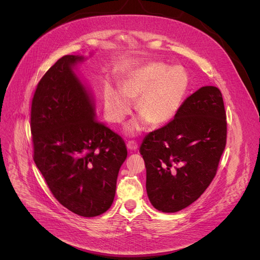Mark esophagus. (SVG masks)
Listing matches in <instances>:
<instances>
[{"label":"esophagus","instance_id":"esophagus-1","mask_svg":"<svg viewBox=\"0 0 260 260\" xmlns=\"http://www.w3.org/2000/svg\"><path fill=\"white\" fill-rule=\"evenodd\" d=\"M126 146L128 149H131V151H136V149L138 148V143L136 142L135 140H129L127 143H126Z\"/></svg>","mask_w":260,"mask_h":260}]
</instances>
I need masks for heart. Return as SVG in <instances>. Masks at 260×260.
Returning <instances> with one entry per match:
<instances>
[{
	"label": "heart",
	"instance_id": "obj_1",
	"mask_svg": "<svg viewBox=\"0 0 260 260\" xmlns=\"http://www.w3.org/2000/svg\"><path fill=\"white\" fill-rule=\"evenodd\" d=\"M165 63L151 62L136 70L121 83V90L113 85L104 88V103L108 120L123 121L136 102V112L149 124L161 125L178 111L187 87L186 74L179 67L170 68ZM140 129L138 122L127 126L128 133Z\"/></svg>",
	"mask_w": 260,
	"mask_h": 260
}]
</instances>
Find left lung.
<instances>
[{"label":"left lung","mask_w":260,"mask_h":260,"mask_svg":"<svg viewBox=\"0 0 260 260\" xmlns=\"http://www.w3.org/2000/svg\"><path fill=\"white\" fill-rule=\"evenodd\" d=\"M226 115L220 89L204 86L182 102L165 126L145 136L139 152L153 206L178 212L213 181L226 144Z\"/></svg>","instance_id":"obj_1"}]
</instances>
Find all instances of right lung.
I'll return each mask as SVG.
<instances>
[{"label":"right lung","mask_w":260,"mask_h":260,"mask_svg":"<svg viewBox=\"0 0 260 260\" xmlns=\"http://www.w3.org/2000/svg\"><path fill=\"white\" fill-rule=\"evenodd\" d=\"M81 60L64 56L40 80L30 131L35 163L53 197L77 215L94 217L112 206L127 149L94 118L92 99L73 72Z\"/></svg>","instance_id":"right-lung-1"}]
</instances>
